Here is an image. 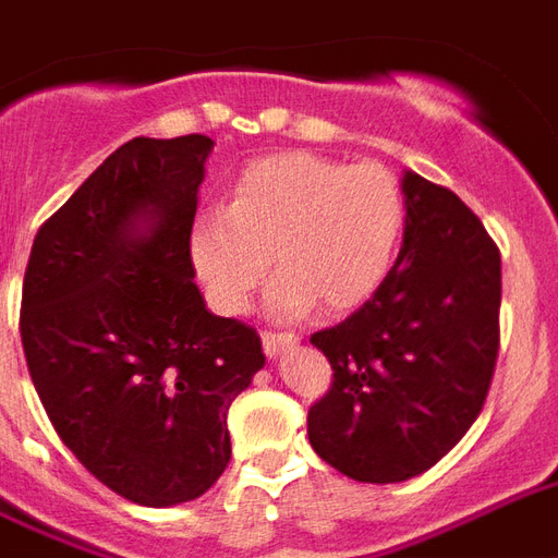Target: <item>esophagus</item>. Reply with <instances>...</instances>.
<instances>
[{"label": "esophagus", "mask_w": 558, "mask_h": 558, "mask_svg": "<svg viewBox=\"0 0 558 558\" xmlns=\"http://www.w3.org/2000/svg\"><path fill=\"white\" fill-rule=\"evenodd\" d=\"M262 343H264V353L270 355V359H276V355L284 353V350H291V347H296V343H300V335H291V332H264L262 335Z\"/></svg>", "instance_id": "34e87169"}]
</instances>
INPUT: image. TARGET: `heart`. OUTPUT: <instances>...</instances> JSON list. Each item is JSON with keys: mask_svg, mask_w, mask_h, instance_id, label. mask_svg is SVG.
Segmentation results:
<instances>
[{"mask_svg": "<svg viewBox=\"0 0 558 558\" xmlns=\"http://www.w3.org/2000/svg\"><path fill=\"white\" fill-rule=\"evenodd\" d=\"M405 223L400 184L379 165H338L312 153L258 158L234 179L229 205L203 208L187 253L208 303L241 314L270 270L276 317L324 303L350 312L383 284Z\"/></svg>", "mask_w": 558, "mask_h": 558, "instance_id": "heart-1", "label": "heart"}]
</instances>
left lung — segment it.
Masks as SVG:
<instances>
[{
  "label": "left lung",
  "mask_w": 558,
  "mask_h": 558,
  "mask_svg": "<svg viewBox=\"0 0 558 558\" xmlns=\"http://www.w3.org/2000/svg\"><path fill=\"white\" fill-rule=\"evenodd\" d=\"M397 262L374 296L312 343L332 388L308 441L359 483H405L453 450L483 412L500 347V253L441 184L403 173Z\"/></svg>",
  "instance_id": "8db88e82"
}]
</instances>
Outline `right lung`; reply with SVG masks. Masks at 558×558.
Here are the masks:
<instances>
[{
  "mask_svg": "<svg viewBox=\"0 0 558 558\" xmlns=\"http://www.w3.org/2000/svg\"><path fill=\"white\" fill-rule=\"evenodd\" d=\"M215 141L135 137L49 217L25 267V362L78 462L167 509L220 480L226 414L264 367L262 338L205 308L187 232Z\"/></svg>",
  "mask_w": 558,
  "mask_h": 558,
  "instance_id": "obj_1",
  "label": "right lung"
}]
</instances>
